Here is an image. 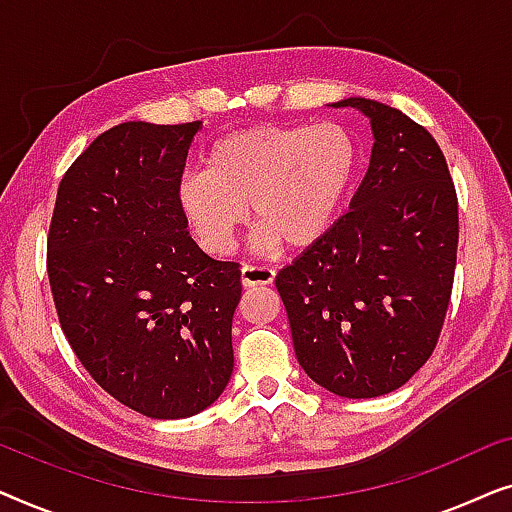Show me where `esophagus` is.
<instances>
[{
  "label": "esophagus",
  "instance_id": "esophagus-1",
  "mask_svg": "<svg viewBox=\"0 0 512 512\" xmlns=\"http://www.w3.org/2000/svg\"><path fill=\"white\" fill-rule=\"evenodd\" d=\"M275 282V270L270 265H242V284L251 286H268Z\"/></svg>",
  "mask_w": 512,
  "mask_h": 512
}]
</instances>
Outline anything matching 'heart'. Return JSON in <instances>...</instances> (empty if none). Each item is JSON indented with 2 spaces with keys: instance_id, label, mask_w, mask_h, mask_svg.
<instances>
[{
  "instance_id": "b5f03b06",
  "label": "heart",
  "mask_w": 512,
  "mask_h": 512,
  "mask_svg": "<svg viewBox=\"0 0 512 512\" xmlns=\"http://www.w3.org/2000/svg\"><path fill=\"white\" fill-rule=\"evenodd\" d=\"M354 165V142L340 125H254L219 139L207 167L181 177L177 195L195 237L212 254L233 247L247 205L258 221V247L279 240L305 247L338 212Z\"/></svg>"
}]
</instances>
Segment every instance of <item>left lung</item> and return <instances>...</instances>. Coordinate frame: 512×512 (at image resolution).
Segmentation results:
<instances>
[{"label":"left lung","mask_w":512,"mask_h":512,"mask_svg":"<svg viewBox=\"0 0 512 512\" xmlns=\"http://www.w3.org/2000/svg\"><path fill=\"white\" fill-rule=\"evenodd\" d=\"M370 118L366 177L317 242L279 272L293 349L331 394L375 398L403 387L438 345L452 296L459 205L429 130L394 107L349 97Z\"/></svg>","instance_id":"8db88e82"}]
</instances>
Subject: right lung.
<instances>
[{"mask_svg":"<svg viewBox=\"0 0 512 512\" xmlns=\"http://www.w3.org/2000/svg\"><path fill=\"white\" fill-rule=\"evenodd\" d=\"M200 121L121 123L69 165L48 228L62 333L90 377L151 419L198 415L233 373L240 265L188 235L179 181Z\"/></svg>","mask_w":512,"mask_h":512,"instance_id":"right-lung-1","label":"right lung"}]
</instances>
